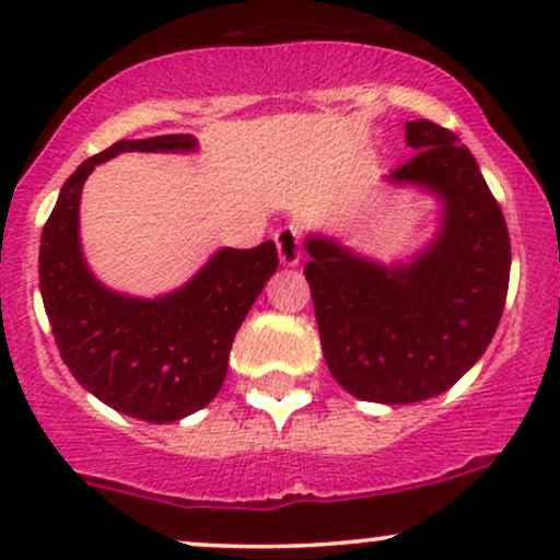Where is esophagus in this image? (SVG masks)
Segmentation results:
<instances>
[{
	"instance_id": "obj_1",
	"label": "esophagus",
	"mask_w": 560,
	"mask_h": 560,
	"mask_svg": "<svg viewBox=\"0 0 560 560\" xmlns=\"http://www.w3.org/2000/svg\"><path fill=\"white\" fill-rule=\"evenodd\" d=\"M276 247L284 266H298L302 258V234L298 226H284L276 231Z\"/></svg>"
}]
</instances>
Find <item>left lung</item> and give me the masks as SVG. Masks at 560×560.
Here are the masks:
<instances>
[{
  "label": "left lung",
  "mask_w": 560,
  "mask_h": 560,
  "mask_svg": "<svg viewBox=\"0 0 560 560\" xmlns=\"http://www.w3.org/2000/svg\"><path fill=\"white\" fill-rule=\"evenodd\" d=\"M416 155L389 182L445 202L442 229L408 266L384 268L311 236L305 279L326 365L369 402H419L453 387L492 342L505 307L511 240L477 160L432 120L405 124Z\"/></svg>",
  "instance_id": "obj_1"
}]
</instances>
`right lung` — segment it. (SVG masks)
Wrapping results in <instances>:
<instances>
[{
	"instance_id": "right-lung-1",
	"label": "right lung",
	"mask_w": 560,
	"mask_h": 560,
	"mask_svg": "<svg viewBox=\"0 0 560 560\" xmlns=\"http://www.w3.org/2000/svg\"><path fill=\"white\" fill-rule=\"evenodd\" d=\"M189 133L120 139L83 160L62 184L42 231L38 287L57 350L96 400L150 423L205 408L221 389L244 316L279 268L276 244L221 249L189 284L158 300L110 292L89 273L79 244L81 189L118 152L195 150Z\"/></svg>"
}]
</instances>
